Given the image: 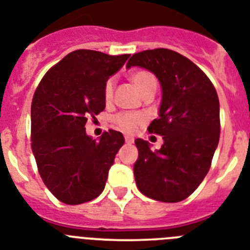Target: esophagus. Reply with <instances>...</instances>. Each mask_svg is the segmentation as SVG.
I'll return each mask as SVG.
<instances>
[{"label": "esophagus", "instance_id": "obj_1", "mask_svg": "<svg viewBox=\"0 0 250 250\" xmlns=\"http://www.w3.org/2000/svg\"><path fill=\"white\" fill-rule=\"evenodd\" d=\"M125 143H133L134 138L132 137V136H125Z\"/></svg>", "mask_w": 250, "mask_h": 250}]
</instances>
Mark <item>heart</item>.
<instances>
[{"instance_id":"b5f03b06","label":"heart","mask_w":250,"mask_h":250,"mask_svg":"<svg viewBox=\"0 0 250 250\" xmlns=\"http://www.w3.org/2000/svg\"><path fill=\"white\" fill-rule=\"evenodd\" d=\"M131 80L140 93L146 90L149 86L157 85V80H156L155 75L148 70L134 71L131 75ZM113 90H114V80L110 78L105 82L103 88V95L105 102H109L112 99ZM143 122H145V116L138 112H122L114 117V123H116L117 127L121 128L122 131L128 132V133L136 131L137 127H140Z\"/></svg>"}]
</instances>
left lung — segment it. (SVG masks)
I'll return each mask as SVG.
<instances>
[{
  "mask_svg": "<svg viewBox=\"0 0 250 250\" xmlns=\"http://www.w3.org/2000/svg\"><path fill=\"white\" fill-rule=\"evenodd\" d=\"M131 66L152 71L162 88L158 118L148 132L162 136L164 143L152 151L147 141H134L138 149L134 180L147 197L179 203L196 190L211 166L220 137L218 94L197 65L172 50L134 54L127 62Z\"/></svg>",
  "mask_w": 250,
  "mask_h": 250,
  "instance_id": "left-lung-1",
  "label": "left lung"
}]
</instances>
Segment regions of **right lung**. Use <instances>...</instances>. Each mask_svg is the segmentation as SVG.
I'll use <instances>...</instances> for the list:
<instances>
[{"mask_svg":"<svg viewBox=\"0 0 250 250\" xmlns=\"http://www.w3.org/2000/svg\"><path fill=\"white\" fill-rule=\"evenodd\" d=\"M128 58L75 50L50 68L35 90L32 153L41 179L62 203L79 205L103 192L125 138L109 129L95 141L85 133V123L105 108L104 84Z\"/></svg>","mask_w":250,"mask_h":250,"instance_id":"1","label":"right lung"}]
</instances>
